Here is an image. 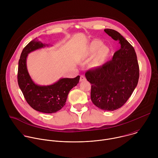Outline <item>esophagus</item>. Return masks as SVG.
<instances>
[{
  "label": "esophagus",
  "instance_id": "34e87169",
  "mask_svg": "<svg viewBox=\"0 0 158 158\" xmlns=\"http://www.w3.org/2000/svg\"><path fill=\"white\" fill-rule=\"evenodd\" d=\"M86 81V79H85V76H83V75L81 76V77H80V82H83V81Z\"/></svg>",
  "mask_w": 158,
  "mask_h": 158
}]
</instances>
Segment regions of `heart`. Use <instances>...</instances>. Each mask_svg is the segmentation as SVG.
I'll use <instances>...</instances> for the list:
<instances>
[{
	"mask_svg": "<svg viewBox=\"0 0 158 158\" xmlns=\"http://www.w3.org/2000/svg\"><path fill=\"white\" fill-rule=\"evenodd\" d=\"M96 53L93 60V65L98 67L104 64L107 59L110 49L106 46H102V43L99 40H94L91 42L85 51V54L88 56H91Z\"/></svg>",
	"mask_w": 158,
	"mask_h": 158,
	"instance_id": "heart-1",
	"label": "heart"
}]
</instances>
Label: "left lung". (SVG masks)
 Masks as SVG:
<instances>
[{
  "label": "left lung",
  "mask_w": 158,
  "mask_h": 158,
  "mask_svg": "<svg viewBox=\"0 0 158 158\" xmlns=\"http://www.w3.org/2000/svg\"><path fill=\"white\" fill-rule=\"evenodd\" d=\"M104 32L115 40L121 49L111 60L89 70L85 74L92 84L91 98L93 104L104 110L112 111L122 107L138 85L139 69L134 48L118 31L106 29Z\"/></svg>",
  "instance_id": "8db88e82"
}]
</instances>
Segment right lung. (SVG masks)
I'll return each mask as SVG.
<instances>
[{
  "mask_svg": "<svg viewBox=\"0 0 158 158\" xmlns=\"http://www.w3.org/2000/svg\"><path fill=\"white\" fill-rule=\"evenodd\" d=\"M50 44H43L37 39L31 41L22 51L19 60L17 81L19 86L27 103L35 110L44 113H55L65 104L71 90L79 83L80 76L75 78H60L55 83L41 85L35 84L30 76L27 67L29 53Z\"/></svg>",
  "mask_w": 158,
  "mask_h": 158,
  "instance_id": "1",
  "label": "right lung"
}]
</instances>
